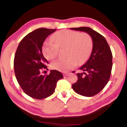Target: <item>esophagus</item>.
Masks as SVG:
<instances>
[{
	"label": "esophagus",
	"mask_w": 127,
	"mask_h": 127,
	"mask_svg": "<svg viewBox=\"0 0 127 127\" xmlns=\"http://www.w3.org/2000/svg\"><path fill=\"white\" fill-rule=\"evenodd\" d=\"M68 74H69V73H66V72H64V73H63V75H64V76H67V75H68Z\"/></svg>",
	"instance_id": "1"
}]
</instances>
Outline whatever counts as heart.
Returning <instances> with one entry per match:
<instances>
[{"instance_id": "1", "label": "heart", "mask_w": 127, "mask_h": 127, "mask_svg": "<svg viewBox=\"0 0 127 127\" xmlns=\"http://www.w3.org/2000/svg\"><path fill=\"white\" fill-rule=\"evenodd\" d=\"M47 41L42 47V53L47 59L53 60L57 57L59 49H65L66 58L58 60L51 64L53 69L66 72L76 66L77 63L82 64L87 61L91 54L92 39L89 34L81 33L70 30H62Z\"/></svg>"}]
</instances>
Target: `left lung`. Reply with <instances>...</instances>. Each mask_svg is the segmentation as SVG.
I'll use <instances>...</instances> for the list:
<instances>
[{"label":"left lung","instance_id":"left-lung-1","mask_svg":"<svg viewBox=\"0 0 127 127\" xmlns=\"http://www.w3.org/2000/svg\"><path fill=\"white\" fill-rule=\"evenodd\" d=\"M70 29L84 31L92 37L93 48L91 56L79 68L83 73L77 74L78 79L72 85L76 93L91 97L99 93L110 79L113 66L112 53L104 36L91 28L81 27Z\"/></svg>","mask_w":127,"mask_h":127}]
</instances>
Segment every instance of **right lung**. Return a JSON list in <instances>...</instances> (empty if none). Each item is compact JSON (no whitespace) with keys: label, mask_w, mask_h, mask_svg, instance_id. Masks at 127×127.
Here are the masks:
<instances>
[{"label":"right lung","mask_w":127,"mask_h":127,"mask_svg":"<svg viewBox=\"0 0 127 127\" xmlns=\"http://www.w3.org/2000/svg\"><path fill=\"white\" fill-rule=\"evenodd\" d=\"M56 31L45 28L34 30L21 40L14 59L16 77L26 94L36 99H44L51 95L58 80L63 78L61 72L51 70L49 74L41 73L49 63L42 52L45 40Z\"/></svg>","instance_id":"add662e5"}]
</instances>
